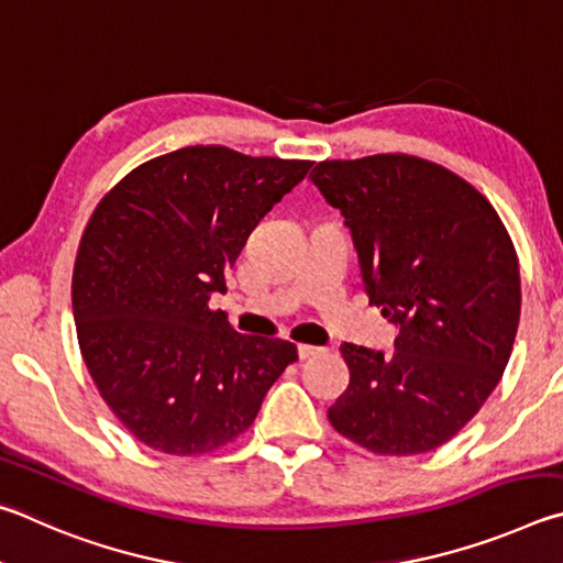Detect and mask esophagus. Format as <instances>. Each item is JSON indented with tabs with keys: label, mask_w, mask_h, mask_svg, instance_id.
I'll use <instances>...</instances> for the list:
<instances>
[{
	"label": "esophagus",
	"mask_w": 563,
	"mask_h": 563,
	"mask_svg": "<svg viewBox=\"0 0 563 563\" xmlns=\"http://www.w3.org/2000/svg\"><path fill=\"white\" fill-rule=\"evenodd\" d=\"M321 351H323V349H319V346H309V343H299V358H301V361L317 356V353H321Z\"/></svg>",
	"instance_id": "esophagus-1"
}]
</instances>
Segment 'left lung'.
<instances>
[{
  "label": "left lung",
  "instance_id": "1",
  "mask_svg": "<svg viewBox=\"0 0 563 563\" xmlns=\"http://www.w3.org/2000/svg\"><path fill=\"white\" fill-rule=\"evenodd\" d=\"M311 183L346 217L368 301L400 327L393 356L343 343L351 380L329 422L376 455L445 445L515 346L521 282L507 227L467 180L418 155L323 161Z\"/></svg>",
  "mask_w": 563,
  "mask_h": 563
}]
</instances>
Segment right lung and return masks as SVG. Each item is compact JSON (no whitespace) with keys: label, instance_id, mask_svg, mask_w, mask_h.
<instances>
[{"label":"right lung","instance_id":"add662e5","mask_svg":"<svg viewBox=\"0 0 563 563\" xmlns=\"http://www.w3.org/2000/svg\"><path fill=\"white\" fill-rule=\"evenodd\" d=\"M311 165L187 145L137 165L96 205L71 279L78 349L143 445L175 457L230 445L299 358L289 341L236 333L210 297Z\"/></svg>","mask_w":563,"mask_h":563}]
</instances>
